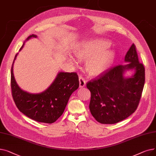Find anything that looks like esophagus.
<instances>
[{"label":"esophagus","mask_w":156,"mask_h":156,"mask_svg":"<svg viewBox=\"0 0 156 156\" xmlns=\"http://www.w3.org/2000/svg\"><path fill=\"white\" fill-rule=\"evenodd\" d=\"M79 81H80V87L83 88L86 85V80L83 76H80Z\"/></svg>","instance_id":"1"}]
</instances>
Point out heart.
Segmentation results:
<instances>
[{
	"instance_id": "heart-1",
	"label": "heart",
	"mask_w": 156,
	"mask_h": 156,
	"mask_svg": "<svg viewBox=\"0 0 156 156\" xmlns=\"http://www.w3.org/2000/svg\"><path fill=\"white\" fill-rule=\"evenodd\" d=\"M111 43L105 39H91L80 43L74 54L80 61L87 62V69L92 75H97L107 69L112 63L114 51L108 49Z\"/></svg>"
}]
</instances>
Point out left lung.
I'll return each mask as SVG.
<instances>
[{"mask_svg":"<svg viewBox=\"0 0 156 156\" xmlns=\"http://www.w3.org/2000/svg\"><path fill=\"white\" fill-rule=\"evenodd\" d=\"M125 65H118L89 81L87 87L91 92L89 108L94 118L102 124H115L132 114L137 109L145 83V68L138 61L136 47H130ZM135 69L129 78L123 76L126 70Z\"/></svg>","mask_w":156,"mask_h":156,"instance_id":"obj_1","label":"left lung"}]
</instances>
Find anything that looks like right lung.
Returning <instances> with one entry per match:
<instances>
[{"mask_svg":"<svg viewBox=\"0 0 156 156\" xmlns=\"http://www.w3.org/2000/svg\"><path fill=\"white\" fill-rule=\"evenodd\" d=\"M37 35H31L27 40ZM24 43L20 48H23ZM18 54L15 55L11 68V86L13 100L16 107L30 119L45 123H52L64 112L71 95L79 87L77 73L59 72L47 90L40 94H30L23 91L16 83L13 65Z\"/></svg>","mask_w":156,"mask_h":156,"instance_id":"obj_1","label":"right lung"}]
</instances>
